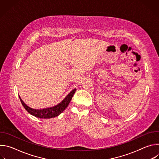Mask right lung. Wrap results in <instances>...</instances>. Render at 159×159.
I'll list each match as a JSON object with an SVG mask.
<instances>
[{
  "instance_id": "1",
  "label": "right lung",
  "mask_w": 159,
  "mask_h": 159,
  "mask_svg": "<svg viewBox=\"0 0 159 159\" xmlns=\"http://www.w3.org/2000/svg\"><path fill=\"white\" fill-rule=\"evenodd\" d=\"M75 91H76V89H73L72 91L64 98V99L57 105L53 107L40 109H33L29 107L28 105H26L24 102L21 99L20 96L19 97L22 106H24L25 109L30 113V114H31V115L36 118H42V119L43 118L49 119V118L57 117L58 115H60L62 112H63V111L68 106H69Z\"/></svg>"
}]
</instances>
